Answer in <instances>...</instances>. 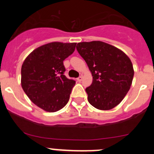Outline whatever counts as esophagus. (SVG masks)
<instances>
[{"label": "esophagus", "instance_id": "esophagus-1", "mask_svg": "<svg viewBox=\"0 0 154 154\" xmlns=\"http://www.w3.org/2000/svg\"><path fill=\"white\" fill-rule=\"evenodd\" d=\"M82 80V76H79V78H77V81H78L79 82H80Z\"/></svg>", "mask_w": 154, "mask_h": 154}]
</instances>
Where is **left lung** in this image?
Returning <instances> with one entry per match:
<instances>
[{"mask_svg": "<svg viewBox=\"0 0 154 154\" xmlns=\"http://www.w3.org/2000/svg\"><path fill=\"white\" fill-rule=\"evenodd\" d=\"M92 73V83L85 89L88 101L100 110H109L122 102L130 90L134 70L130 58L106 42H79L76 46Z\"/></svg>", "mask_w": 154, "mask_h": 154, "instance_id": "obj_1", "label": "left lung"}]
</instances>
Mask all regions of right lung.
<instances>
[{
  "instance_id": "1",
  "label": "right lung",
  "mask_w": 154,
  "mask_h": 154,
  "mask_svg": "<svg viewBox=\"0 0 154 154\" xmlns=\"http://www.w3.org/2000/svg\"><path fill=\"white\" fill-rule=\"evenodd\" d=\"M76 43L54 42L31 51L21 66L24 92L37 106L54 112L67 104L75 82L64 75L63 61L74 52Z\"/></svg>"
}]
</instances>
